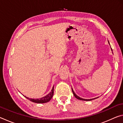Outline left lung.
<instances>
[{
    "instance_id": "obj_1",
    "label": "left lung",
    "mask_w": 123,
    "mask_h": 123,
    "mask_svg": "<svg viewBox=\"0 0 123 123\" xmlns=\"http://www.w3.org/2000/svg\"><path fill=\"white\" fill-rule=\"evenodd\" d=\"M108 42H109V44H110V43H109V41H108ZM111 50H112V49H111ZM72 89L73 93V94H74V97H75L76 98L78 99L81 100H84V101H91V100H93V99H97V98H99V97H97V98H93V99H83V98H80V97H79V96H78V95H77L75 94V92H74L73 89V88H72Z\"/></svg>"
}]
</instances>
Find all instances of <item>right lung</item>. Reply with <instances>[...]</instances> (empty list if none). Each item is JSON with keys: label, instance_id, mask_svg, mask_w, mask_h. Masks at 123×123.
I'll return each mask as SVG.
<instances>
[{"label": "right lung", "instance_id": "add662e5", "mask_svg": "<svg viewBox=\"0 0 123 123\" xmlns=\"http://www.w3.org/2000/svg\"><path fill=\"white\" fill-rule=\"evenodd\" d=\"M53 95H54V86L53 87L51 91H50V92L49 94H48L47 95H45V96L43 97L42 98H41L39 99L29 98L25 96V97L26 98L29 99L30 101L34 102V103H38V104H42V103H47V102L49 101L52 98V97H53Z\"/></svg>", "mask_w": 123, "mask_h": 123}]
</instances>
